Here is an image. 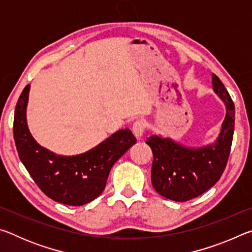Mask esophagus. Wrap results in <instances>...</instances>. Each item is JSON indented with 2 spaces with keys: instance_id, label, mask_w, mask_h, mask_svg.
Masks as SVG:
<instances>
[{
  "instance_id": "esophagus-1",
  "label": "esophagus",
  "mask_w": 252,
  "mask_h": 252,
  "mask_svg": "<svg viewBox=\"0 0 252 252\" xmlns=\"http://www.w3.org/2000/svg\"><path fill=\"white\" fill-rule=\"evenodd\" d=\"M146 127H147V125L143 120H136L133 123V126H132V132H133V134L136 136V138L140 139L143 135L144 131H146Z\"/></svg>"
}]
</instances>
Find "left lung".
<instances>
[{
    "label": "left lung",
    "instance_id": "8db88e82",
    "mask_svg": "<svg viewBox=\"0 0 252 252\" xmlns=\"http://www.w3.org/2000/svg\"><path fill=\"white\" fill-rule=\"evenodd\" d=\"M212 85L227 109L215 143L200 149L186 148L157 134L146 141L153 153L152 186L162 197L173 201L185 202L206 192L219 181L227 165L234 130V104L216 74H212Z\"/></svg>",
    "mask_w": 252,
    "mask_h": 252
}]
</instances>
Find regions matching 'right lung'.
I'll list each match as a JSON object with an SVG mask.
<instances>
[{"label":"right lung","instance_id":"obj_1","mask_svg":"<svg viewBox=\"0 0 252 252\" xmlns=\"http://www.w3.org/2000/svg\"><path fill=\"white\" fill-rule=\"evenodd\" d=\"M30 84L15 106L13 134L19 157L37 187L54 201L83 206L104 190L113 164L136 142L129 129L119 130L92 150L73 157L57 156L33 139L27 125Z\"/></svg>","mask_w":252,"mask_h":252}]
</instances>
